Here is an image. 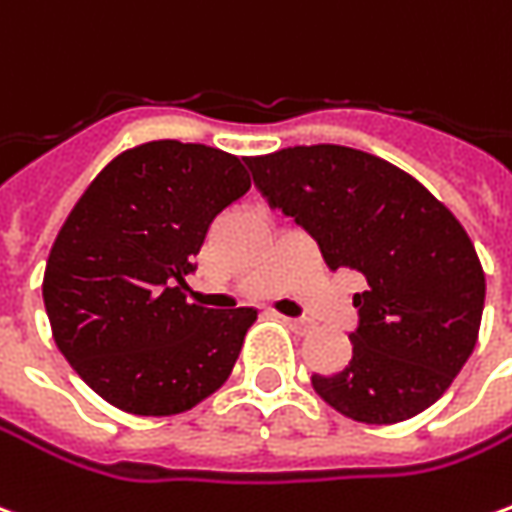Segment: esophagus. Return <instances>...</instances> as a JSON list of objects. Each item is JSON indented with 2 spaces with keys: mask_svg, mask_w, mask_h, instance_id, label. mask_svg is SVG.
Returning <instances> with one entry per match:
<instances>
[{
  "mask_svg": "<svg viewBox=\"0 0 512 512\" xmlns=\"http://www.w3.org/2000/svg\"><path fill=\"white\" fill-rule=\"evenodd\" d=\"M277 316H280V313H277ZM282 321H285V324H288V327H291L293 332H307L310 330V321H307V318H291V316H280Z\"/></svg>",
  "mask_w": 512,
  "mask_h": 512,
  "instance_id": "1",
  "label": "esophagus"
}]
</instances>
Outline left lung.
Segmentation results:
<instances>
[{
  "label": "left lung",
  "mask_w": 512,
  "mask_h": 512,
  "mask_svg": "<svg viewBox=\"0 0 512 512\" xmlns=\"http://www.w3.org/2000/svg\"><path fill=\"white\" fill-rule=\"evenodd\" d=\"M246 166L332 271L355 268L368 282L352 299V360L313 374L318 396L363 424L435 405L474 352L485 305L480 257L452 210L407 171L349 146H288Z\"/></svg>",
  "instance_id": "8db88e82"
}]
</instances>
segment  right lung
I'll return each instance as SVG.
<instances>
[{"label": "right lung", "instance_id": "obj_1", "mask_svg": "<svg viewBox=\"0 0 512 512\" xmlns=\"http://www.w3.org/2000/svg\"><path fill=\"white\" fill-rule=\"evenodd\" d=\"M241 157L149 141L113 157L57 232L44 305L57 349L132 416L185 413L230 377L257 310L188 305L213 219L249 191Z\"/></svg>", "mask_w": 512, "mask_h": 512}]
</instances>
